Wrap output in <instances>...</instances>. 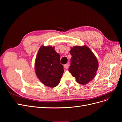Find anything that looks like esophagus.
Listing matches in <instances>:
<instances>
[{"mask_svg": "<svg viewBox=\"0 0 122 122\" xmlns=\"http://www.w3.org/2000/svg\"><path fill=\"white\" fill-rule=\"evenodd\" d=\"M69 64H66V65H64V68H65V69H68V68H69Z\"/></svg>", "mask_w": 122, "mask_h": 122, "instance_id": "1", "label": "esophagus"}]
</instances>
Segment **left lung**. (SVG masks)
I'll use <instances>...</instances> for the list:
<instances>
[{
  "label": "left lung",
  "instance_id": "1",
  "mask_svg": "<svg viewBox=\"0 0 122 122\" xmlns=\"http://www.w3.org/2000/svg\"><path fill=\"white\" fill-rule=\"evenodd\" d=\"M72 55L69 71L81 84H86L93 80L98 68V61L91 50L86 46L71 48Z\"/></svg>",
  "mask_w": 122,
  "mask_h": 122
}]
</instances>
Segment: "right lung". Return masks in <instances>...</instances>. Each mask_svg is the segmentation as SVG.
<instances>
[{
	"label": "right lung",
	"mask_w": 122,
	"mask_h": 122,
	"mask_svg": "<svg viewBox=\"0 0 122 122\" xmlns=\"http://www.w3.org/2000/svg\"><path fill=\"white\" fill-rule=\"evenodd\" d=\"M60 61V55L54 47H40L35 61V71L38 78L45 86L54 87L60 82L64 70Z\"/></svg>",
	"instance_id": "right-lung-1"
}]
</instances>
